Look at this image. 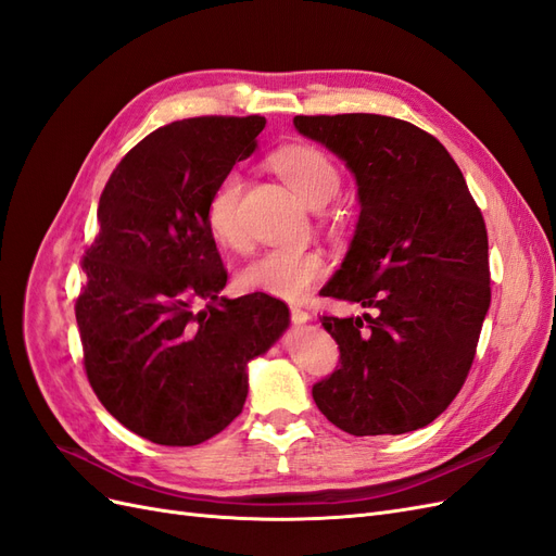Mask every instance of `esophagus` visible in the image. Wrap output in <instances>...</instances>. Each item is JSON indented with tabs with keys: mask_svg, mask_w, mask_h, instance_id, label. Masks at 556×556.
Instances as JSON below:
<instances>
[{
	"mask_svg": "<svg viewBox=\"0 0 556 556\" xmlns=\"http://www.w3.org/2000/svg\"><path fill=\"white\" fill-rule=\"evenodd\" d=\"M290 317H292V323L304 325L311 319V313L306 308H301V306H290Z\"/></svg>",
	"mask_w": 556,
	"mask_h": 556,
	"instance_id": "obj_1",
	"label": "esophagus"
}]
</instances>
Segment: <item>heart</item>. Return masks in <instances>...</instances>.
Here are the masks:
<instances>
[{
    "mask_svg": "<svg viewBox=\"0 0 556 556\" xmlns=\"http://www.w3.org/2000/svg\"><path fill=\"white\" fill-rule=\"evenodd\" d=\"M278 176L313 208H323L341 192L343 176L339 164L327 153L311 146L285 148L271 157ZM243 176L231 169L208 194L204 223L211 239L229 250H241L248 241L241 204ZM327 262L317 250L308 248H274L257 255L243 266L239 282L245 292H257L285 301L304 299L315 285L325 278Z\"/></svg>",
    "mask_w": 556,
    "mask_h": 556,
    "instance_id": "1",
    "label": "heart"
}]
</instances>
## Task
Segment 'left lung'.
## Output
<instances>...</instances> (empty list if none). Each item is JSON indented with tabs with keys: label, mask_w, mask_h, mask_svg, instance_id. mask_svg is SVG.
<instances>
[{
	"label": "left lung",
	"mask_w": 556,
	"mask_h": 556,
	"mask_svg": "<svg viewBox=\"0 0 556 556\" xmlns=\"http://www.w3.org/2000/svg\"><path fill=\"white\" fill-rule=\"evenodd\" d=\"M294 127L357 178L355 239L323 292L371 311L319 317L341 357L313 399L352 435L422 429L476 359L492 301L484 217L445 146L413 123L341 113L296 115Z\"/></svg>",
	"instance_id": "1"
}]
</instances>
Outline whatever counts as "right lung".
Segmentation results:
<instances>
[{
  "label": "right lung",
  "mask_w": 556,
  "mask_h": 556,
  "mask_svg": "<svg viewBox=\"0 0 556 556\" xmlns=\"http://www.w3.org/2000/svg\"><path fill=\"white\" fill-rule=\"evenodd\" d=\"M264 125L262 115L164 125L99 197L74 306L83 368L117 422L157 445H199L229 427L248 396V362L290 323L278 299L220 296L227 268L204 223L215 182L255 150Z\"/></svg>",
  "instance_id": "add662e5"
}]
</instances>
